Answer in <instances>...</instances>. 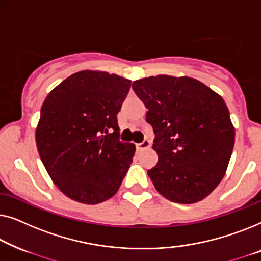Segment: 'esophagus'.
<instances>
[{"mask_svg": "<svg viewBox=\"0 0 261 261\" xmlns=\"http://www.w3.org/2000/svg\"><path fill=\"white\" fill-rule=\"evenodd\" d=\"M150 148V142L148 139H145V141H143L142 143H138V144H136V149H137V151H142V150H145Z\"/></svg>", "mask_w": 261, "mask_h": 261, "instance_id": "34e87169", "label": "esophagus"}]
</instances>
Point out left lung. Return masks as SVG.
I'll use <instances>...</instances> for the list:
<instances>
[{
  "mask_svg": "<svg viewBox=\"0 0 261 261\" xmlns=\"http://www.w3.org/2000/svg\"><path fill=\"white\" fill-rule=\"evenodd\" d=\"M155 132L159 161L148 170L157 192L176 203H195L221 182L236 130L222 97L190 76L161 74L136 80Z\"/></svg>",
  "mask_w": 261,
  "mask_h": 261,
  "instance_id": "8db88e82",
  "label": "left lung"
}]
</instances>
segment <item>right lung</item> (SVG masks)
I'll return each mask as SVG.
<instances>
[{
  "label": "right lung",
  "mask_w": 261,
  "mask_h": 261,
  "mask_svg": "<svg viewBox=\"0 0 261 261\" xmlns=\"http://www.w3.org/2000/svg\"><path fill=\"white\" fill-rule=\"evenodd\" d=\"M131 80L102 71L76 72L50 91L35 130L49 177L66 196L97 204L118 192L134 143L119 141L117 113Z\"/></svg>",
  "instance_id": "add662e5"
}]
</instances>
